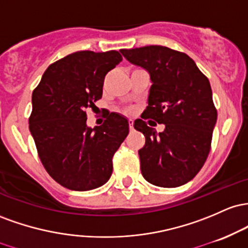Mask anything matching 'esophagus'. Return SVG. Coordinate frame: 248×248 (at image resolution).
Returning a JSON list of instances; mask_svg holds the SVG:
<instances>
[{"mask_svg": "<svg viewBox=\"0 0 248 248\" xmlns=\"http://www.w3.org/2000/svg\"><path fill=\"white\" fill-rule=\"evenodd\" d=\"M129 127H130V130H133V122L132 121H129Z\"/></svg>", "mask_w": 248, "mask_h": 248, "instance_id": "obj_1", "label": "esophagus"}]
</instances>
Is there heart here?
I'll use <instances>...</instances> for the list:
<instances>
[{"mask_svg": "<svg viewBox=\"0 0 248 248\" xmlns=\"http://www.w3.org/2000/svg\"><path fill=\"white\" fill-rule=\"evenodd\" d=\"M124 112H126V113H129V112H130V109H126V110H124Z\"/></svg>", "mask_w": 248, "mask_h": 248, "instance_id": "heart-1", "label": "heart"}]
</instances>
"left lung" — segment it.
Wrapping results in <instances>:
<instances>
[{
    "label": "left lung",
    "instance_id": "left-lung-1",
    "mask_svg": "<svg viewBox=\"0 0 248 248\" xmlns=\"http://www.w3.org/2000/svg\"><path fill=\"white\" fill-rule=\"evenodd\" d=\"M121 52L151 77L149 105L141 118L166 125L157 134L142 119L135 121V129L145 136V145L138 151L141 174L160 187L184 185L196 177L211 150L217 109L210 82L190 56L168 46Z\"/></svg>",
    "mask_w": 248,
    "mask_h": 248
}]
</instances>
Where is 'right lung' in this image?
<instances>
[{
  "label": "right lung",
  "instance_id": "right-lung-1",
  "mask_svg": "<svg viewBox=\"0 0 248 248\" xmlns=\"http://www.w3.org/2000/svg\"><path fill=\"white\" fill-rule=\"evenodd\" d=\"M122 60L116 50L74 52L49 65L32 91L29 130L38 157L50 177L69 190L104 185L129 133V122L118 113L91 129L85 112L102 98L105 76Z\"/></svg>",
  "mask_w": 248,
  "mask_h": 248
}]
</instances>
